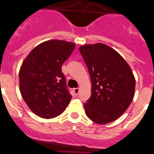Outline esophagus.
<instances>
[{
	"label": "esophagus",
	"instance_id": "esophagus-1",
	"mask_svg": "<svg viewBox=\"0 0 154 154\" xmlns=\"http://www.w3.org/2000/svg\"><path fill=\"white\" fill-rule=\"evenodd\" d=\"M73 91H74L75 95H77V94H79V91H80V88H78V87H77V88H74Z\"/></svg>",
	"mask_w": 154,
	"mask_h": 154
}]
</instances>
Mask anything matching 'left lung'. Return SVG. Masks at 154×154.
Wrapping results in <instances>:
<instances>
[{"label": "left lung", "instance_id": "1", "mask_svg": "<svg viewBox=\"0 0 154 154\" xmlns=\"http://www.w3.org/2000/svg\"><path fill=\"white\" fill-rule=\"evenodd\" d=\"M91 80V96L84 104L92 121L106 124L118 119L132 102L135 78L117 51L98 43L79 48Z\"/></svg>", "mask_w": 154, "mask_h": 154}]
</instances>
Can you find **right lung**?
<instances>
[{
    "mask_svg": "<svg viewBox=\"0 0 154 154\" xmlns=\"http://www.w3.org/2000/svg\"><path fill=\"white\" fill-rule=\"evenodd\" d=\"M74 48L73 43L51 40L37 45L23 60L19 72L20 91L37 116L56 117L70 103L72 96L61 67Z\"/></svg>",
    "mask_w": 154,
    "mask_h": 154,
    "instance_id": "add662e5",
    "label": "right lung"
}]
</instances>
